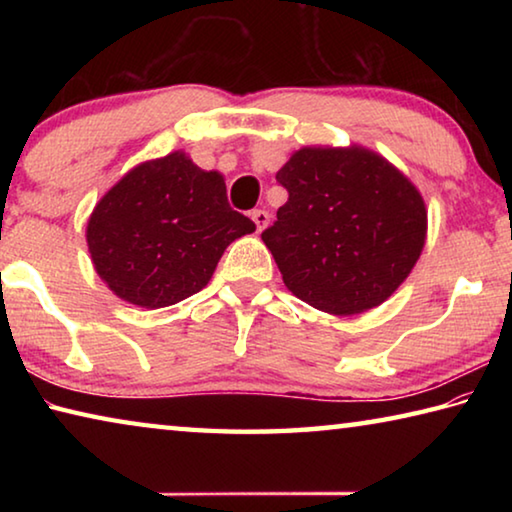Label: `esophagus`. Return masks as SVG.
<instances>
[{"label":"esophagus","mask_w":512,"mask_h":512,"mask_svg":"<svg viewBox=\"0 0 512 512\" xmlns=\"http://www.w3.org/2000/svg\"><path fill=\"white\" fill-rule=\"evenodd\" d=\"M253 221L257 225V230L262 232L268 225V221H271V214H268L266 210H253Z\"/></svg>","instance_id":"esophagus-1"}]
</instances>
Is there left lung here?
I'll return each instance as SVG.
<instances>
[{
	"instance_id": "8db88e82",
	"label": "left lung",
	"mask_w": 512,
	"mask_h": 512,
	"mask_svg": "<svg viewBox=\"0 0 512 512\" xmlns=\"http://www.w3.org/2000/svg\"><path fill=\"white\" fill-rule=\"evenodd\" d=\"M287 203L262 232L287 289L329 314L384 302L418 262L422 196L366 149H300L277 171Z\"/></svg>"
}]
</instances>
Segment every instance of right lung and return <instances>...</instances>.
Masks as SVG:
<instances>
[{"instance_id":"add662e5","label":"right lung","mask_w":512,"mask_h":512,"mask_svg":"<svg viewBox=\"0 0 512 512\" xmlns=\"http://www.w3.org/2000/svg\"><path fill=\"white\" fill-rule=\"evenodd\" d=\"M250 232L255 223L232 210L221 173L176 151L128 171L101 198L88 246L121 300L160 309L201 291L223 250Z\"/></svg>"}]
</instances>
